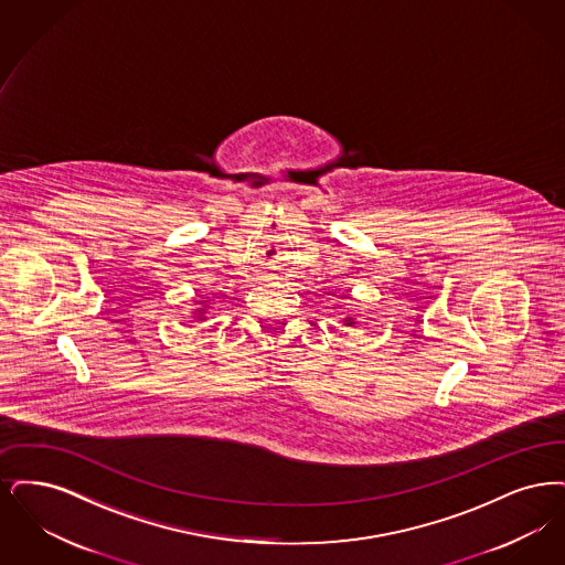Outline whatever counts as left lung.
<instances>
[{"mask_svg":"<svg viewBox=\"0 0 565 565\" xmlns=\"http://www.w3.org/2000/svg\"><path fill=\"white\" fill-rule=\"evenodd\" d=\"M345 324H348V327H352V324H354V319H350V317H348V319H345Z\"/></svg>","mask_w":565,"mask_h":565,"instance_id":"1","label":"left lung"}]
</instances>
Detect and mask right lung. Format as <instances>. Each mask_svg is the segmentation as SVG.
Listing matches in <instances>:
<instances>
[{"label": "right lung", "mask_w": 565, "mask_h": 565, "mask_svg": "<svg viewBox=\"0 0 565 565\" xmlns=\"http://www.w3.org/2000/svg\"><path fill=\"white\" fill-rule=\"evenodd\" d=\"M202 315H204V310H198V319H200V317H202Z\"/></svg>", "instance_id": "add662e5"}]
</instances>
